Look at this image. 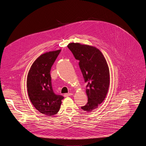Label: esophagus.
Returning a JSON list of instances; mask_svg holds the SVG:
<instances>
[{"label": "esophagus", "instance_id": "34e87169", "mask_svg": "<svg viewBox=\"0 0 146 146\" xmlns=\"http://www.w3.org/2000/svg\"><path fill=\"white\" fill-rule=\"evenodd\" d=\"M73 95V94H72V93L65 94H64V96H65V97H67V96H71V95Z\"/></svg>", "mask_w": 146, "mask_h": 146}]
</instances>
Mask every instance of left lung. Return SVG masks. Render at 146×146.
I'll use <instances>...</instances> for the list:
<instances>
[{"mask_svg":"<svg viewBox=\"0 0 146 146\" xmlns=\"http://www.w3.org/2000/svg\"><path fill=\"white\" fill-rule=\"evenodd\" d=\"M68 47L79 60L80 68L87 83L88 102L81 108L91 112L103 102L108 92L110 73L106 60L100 50L93 46L72 43Z\"/></svg>","mask_w":146,"mask_h":146,"instance_id":"8db88e82","label":"left lung"}]
</instances>
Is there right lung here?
<instances>
[{
	"mask_svg": "<svg viewBox=\"0 0 146 146\" xmlns=\"http://www.w3.org/2000/svg\"><path fill=\"white\" fill-rule=\"evenodd\" d=\"M60 50L38 56L31 67L27 76V90L34 107L41 113L51 116L59 110L64 96L53 91L50 71Z\"/></svg>",
	"mask_w": 146,
	"mask_h": 146,
	"instance_id": "right-lung-1",
	"label": "right lung"
}]
</instances>
